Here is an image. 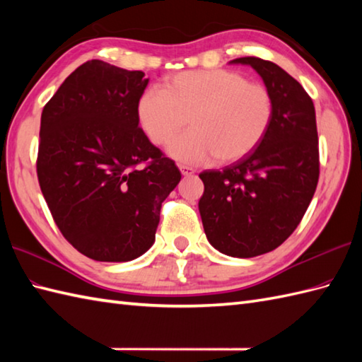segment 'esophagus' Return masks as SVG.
Here are the masks:
<instances>
[{
	"label": "esophagus",
	"mask_w": 362,
	"mask_h": 362,
	"mask_svg": "<svg viewBox=\"0 0 362 362\" xmlns=\"http://www.w3.org/2000/svg\"><path fill=\"white\" fill-rule=\"evenodd\" d=\"M179 169H180V173H182V175H193L196 171L193 168H189V166H185V165H179Z\"/></svg>",
	"instance_id": "obj_1"
}]
</instances>
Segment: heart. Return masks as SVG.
Masks as SVG:
<instances>
[{
  "label": "heart",
  "mask_w": 362,
  "mask_h": 362,
  "mask_svg": "<svg viewBox=\"0 0 362 362\" xmlns=\"http://www.w3.org/2000/svg\"><path fill=\"white\" fill-rule=\"evenodd\" d=\"M274 115L264 83L249 82L232 70L183 71L169 76L165 90L148 88L138 103V118L153 144L163 146L187 124L193 129L169 144L182 163H205L216 157L232 163L263 140Z\"/></svg>",
  "instance_id": "heart-1"
}]
</instances>
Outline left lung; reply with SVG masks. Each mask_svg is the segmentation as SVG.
<instances>
[{
  "label": "left lung",
  "mask_w": 362,
  "mask_h": 362,
  "mask_svg": "<svg viewBox=\"0 0 362 362\" xmlns=\"http://www.w3.org/2000/svg\"><path fill=\"white\" fill-rule=\"evenodd\" d=\"M250 65L274 101L271 126L247 156L222 171L199 174V201L206 240L228 257L252 258L288 240L308 209L319 180V141L313 99L269 60L240 57Z\"/></svg>",
  "instance_id": "1"
}]
</instances>
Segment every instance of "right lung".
<instances>
[{
    "label": "right lung",
    "mask_w": 362,
    "mask_h": 362,
    "mask_svg": "<svg viewBox=\"0 0 362 362\" xmlns=\"http://www.w3.org/2000/svg\"><path fill=\"white\" fill-rule=\"evenodd\" d=\"M148 82L143 71L88 60L43 107L38 183L65 240L91 259L122 263L148 252L161 202L182 179L138 127Z\"/></svg>",
    "instance_id": "add662e5"
}]
</instances>
